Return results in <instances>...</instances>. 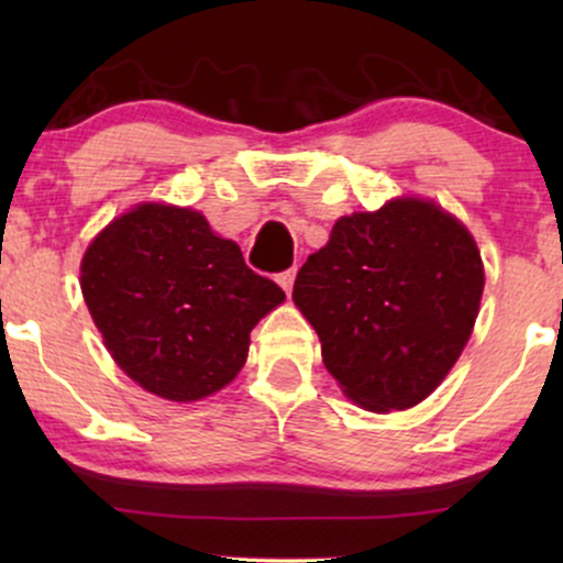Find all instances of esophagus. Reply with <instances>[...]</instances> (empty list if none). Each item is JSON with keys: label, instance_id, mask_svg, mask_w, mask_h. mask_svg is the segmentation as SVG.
Segmentation results:
<instances>
[{"label": "esophagus", "instance_id": "1", "mask_svg": "<svg viewBox=\"0 0 563 563\" xmlns=\"http://www.w3.org/2000/svg\"><path fill=\"white\" fill-rule=\"evenodd\" d=\"M294 277H296V267H290V269H283V273H277L275 280L280 283V288L286 290V294H290V288H294Z\"/></svg>", "mask_w": 563, "mask_h": 563}]
</instances>
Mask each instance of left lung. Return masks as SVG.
Returning a JSON list of instances; mask_svg holds the SVG:
<instances>
[{"label": "left lung", "mask_w": 563, "mask_h": 563, "mask_svg": "<svg viewBox=\"0 0 563 563\" xmlns=\"http://www.w3.org/2000/svg\"><path fill=\"white\" fill-rule=\"evenodd\" d=\"M482 290L471 232L434 200L394 198L333 224L296 275L294 301L341 391L391 412L442 384L468 344Z\"/></svg>", "instance_id": "left-lung-1"}]
</instances>
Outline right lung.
<instances>
[{"mask_svg": "<svg viewBox=\"0 0 563 563\" xmlns=\"http://www.w3.org/2000/svg\"><path fill=\"white\" fill-rule=\"evenodd\" d=\"M81 294L115 365L172 402L224 389L286 299L200 211L169 203L134 206L89 243Z\"/></svg>", "mask_w": 563, "mask_h": 563, "instance_id": "right-lung-1", "label": "right lung"}]
</instances>
